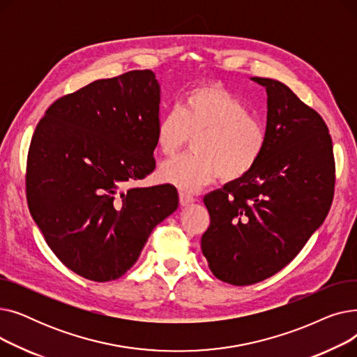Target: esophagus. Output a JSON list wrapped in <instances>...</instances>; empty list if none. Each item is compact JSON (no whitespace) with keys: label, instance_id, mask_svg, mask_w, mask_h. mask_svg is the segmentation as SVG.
I'll return each instance as SVG.
<instances>
[{"label":"esophagus","instance_id":"esophagus-1","mask_svg":"<svg viewBox=\"0 0 357 357\" xmlns=\"http://www.w3.org/2000/svg\"><path fill=\"white\" fill-rule=\"evenodd\" d=\"M194 201H195L194 197L185 194V192H179V204L182 205V207H186V205H191Z\"/></svg>","mask_w":357,"mask_h":357}]
</instances>
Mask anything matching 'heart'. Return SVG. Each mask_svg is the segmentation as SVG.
<instances>
[{"mask_svg": "<svg viewBox=\"0 0 357 357\" xmlns=\"http://www.w3.org/2000/svg\"><path fill=\"white\" fill-rule=\"evenodd\" d=\"M190 137L194 153L163 162L159 178L195 192L217 176L233 182L250 174L265 152L268 131L236 93L208 82L186 91L181 107L166 111L156 124V147L166 156L175 155Z\"/></svg>", "mask_w": 357, "mask_h": 357, "instance_id": "b5f03b06", "label": "heart"}]
</instances>
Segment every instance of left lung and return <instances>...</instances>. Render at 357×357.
<instances>
[{
	"instance_id": "left-lung-1",
	"label": "left lung",
	"mask_w": 357,
	"mask_h": 357,
	"mask_svg": "<svg viewBox=\"0 0 357 357\" xmlns=\"http://www.w3.org/2000/svg\"><path fill=\"white\" fill-rule=\"evenodd\" d=\"M266 88L268 143L253 171L204 197L210 227L201 250L215 278L236 287L257 284L301 252L326 220L335 165L327 124L282 82Z\"/></svg>"
}]
</instances>
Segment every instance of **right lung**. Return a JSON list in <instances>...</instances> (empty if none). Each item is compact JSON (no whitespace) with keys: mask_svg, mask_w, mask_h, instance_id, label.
Masks as SVG:
<instances>
[{"mask_svg":"<svg viewBox=\"0 0 357 357\" xmlns=\"http://www.w3.org/2000/svg\"><path fill=\"white\" fill-rule=\"evenodd\" d=\"M160 86L149 69L56 100L31 137L26 192L47 246L72 272L108 282L133 266L178 208L172 185L127 188L156 166Z\"/></svg>","mask_w":357,"mask_h":357,"instance_id":"right-lung-1","label":"right lung"}]
</instances>
